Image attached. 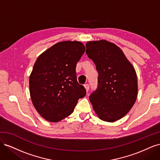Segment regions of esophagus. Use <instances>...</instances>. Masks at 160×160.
Listing matches in <instances>:
<instances>
[{"label": "esophagus", "mask_w": 160, "mask_h": 160, "mask_svg": "<svg viewBox=\"0 0 160 160\" xmlns=\"http://www.w3.org/2000/svg\"><path fill=\"white\" fill-rule=\"evenodd\" d=\"M84 87H85V89H86V91L88 92V91H89V84H85V85H84Z\"/></svg>", "instance_id": "obj_1"}]
</instances>
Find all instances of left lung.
I'll use <instances>...</instances> for the list:
<instances>
[{
    "label": "left lung",
    "mask_w": 160,
    "mask_h": 160,
    "mask_svg": "<svg viewBox=\"0 0 160 160\" xmlns=\"http://www.w3.org/2000/svg\"><path fill=\"white\" fill-rule=\"evenodd\" d=\"M86 54L98 72V87L89 100L99 118L113 122L126 115L138 96V79L133 65L113 43L105 40L89 41Z\"/></svg>",
    "instance_id": "8db88e82"
}]
</instances>
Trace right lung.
<instances>
[{"label":"right lung","instance_id":"add662e5","mask_svg":"<svg viewBox=\"0 0 160 160\" xmlns=\"http://www.w3.org/2000/svg\"><path fill=\"white\" fill-rule=\"evenodd\" d=\"M85 51L79 41L57 42L37 58L29 78L32 102L43 118L57 122L73 112L86 95L77 80L76 65Z\"/></svg>","mask_w":160,"mask_h":160}]
</instances>
